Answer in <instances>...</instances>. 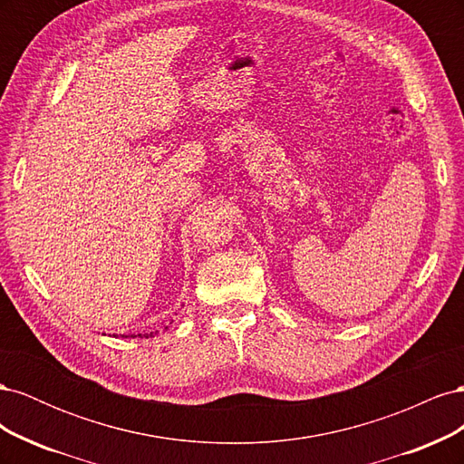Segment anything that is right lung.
Instances as JSON below:
<instances>
[{
    "label": "right lung",
    "mask_w": 464,
    "mask_h": 464,
    "mask_svg": "<svg viewBox=\"0 0 464 464\" xmlns=\"http://www.w3.org/2000/svg\"><path fill=\"white\" fill-rule=\"evenodd\" d=\"M159 331H154V333H130V334H121L123 336V339H149V336H154V334H157Z\"/></svg>",
    "instance_id": "1"
}]
</instances>
